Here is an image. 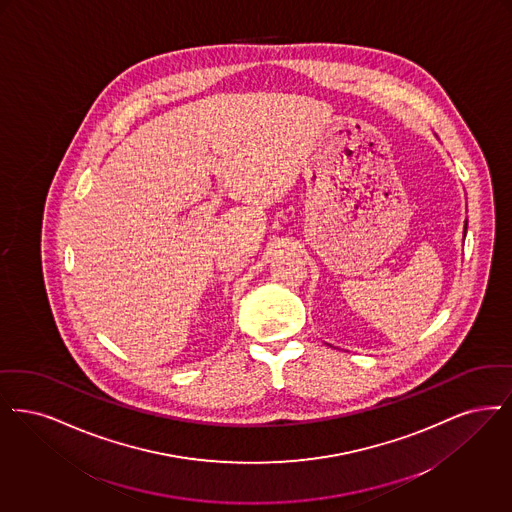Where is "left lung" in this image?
<instances>
[{
    "mask_svg": "<svg viewBox=\"0 0 512 512\" xmlns=\"http://www.w3.org/2000/svg\"><path fill=\"white\" fill-rule=\"evenodd\" d=\"M465 231H467V223H465Z\"/></svg>",
    "mask_w": 512,
    "mask_h": 512,
    "instance_id": "1",
    "label": "left lung"
}]
</instances>
